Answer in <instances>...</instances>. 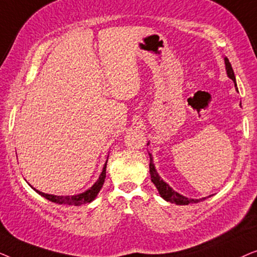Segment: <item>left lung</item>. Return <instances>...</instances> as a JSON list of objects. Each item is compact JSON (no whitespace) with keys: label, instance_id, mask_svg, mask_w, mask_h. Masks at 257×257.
Instances as JSON below:
<instances>
[{"label":"left lung","instance_id":"8db88e82","mask_svg":"<svg viewBox=\"0 0 257 257\" xmlns=\"http://www.w3.org/2000/svg\"><path fill=\"white\" fill-rule=\"evenodd\" d=\"M224 64H226L228 77L233 80L235 84V87H236V79H235L233 68H231V64L229 63V61H228L227 57H224ZM236 90H237V87H236ZM147 145H149V144H147ZM150 174H151V180H152L153 184L156 185V187L158 189V192H159V194L161 195V198H163L164 200H166V201H168V202L175 203V205H188V203H198L200 201H202V200H206V198H202V199L186 198V196L179 194L178 192H175L173 188L170 187V185L166 184V182H165L163 179L159 177V174H158L156 166H154V164H153L152 154H150Z\"/></svg>","mask_w":257,"mask_h":257}]
</instances>
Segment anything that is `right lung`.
<instances>
[{
    "label": "right lung",
    "mask_w": 257,
    "mask_h": 257,
    "mask_svg": "<svg viewBox=\"0 0 257 257\" xmlns=\"http://www.w3.org/2000/svg\"><path fill=\"white\" fill-rule=\"evenodd\" d=\"M107 163V161H106ZM106 163H105L104 167H103V171H101V173L99 175V178H98V180L94 182L93 186L91 188L87 189V191L80 193V194H77V195H52V194H45L43 192H40L37 191V189H34L36 191L38 194L43 196V198L48 199L49 201L51 202H55V203H59V205H73V206H80V205H84V203H87V202H91L93 201L94 199H96V196L98 195V193H99L100 188L103 187V184L105 181V178H106Z\"/></svg>",
    "instance_id": "add662e5"
}]
</instances>
